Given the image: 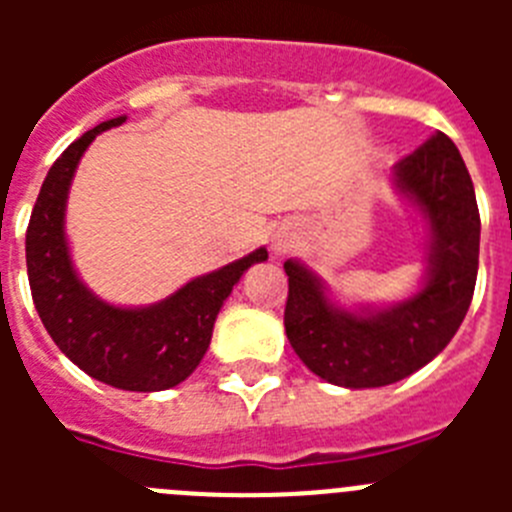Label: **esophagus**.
<instances>
[{"label":"esophagus","instance_id":"obj_1","mask_svg":"<svg viewBox=\"0 0 512 512\" xmlns=\"http://www.w3.org/2000/svg\"><path fill=\"white\" fill-rule=\"evenodd\" d=\"M295 238L297 235L292 233L289 228H279L277 233H274V238H271V248H274V253H279V256H282V253H287L289 248L295 246Z\"/></svg>","mask_w":512,"mask_h":512}]
</instances>
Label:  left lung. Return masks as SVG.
Returning <instances> with one entry per match:
<instances>
[{
	"label": "left lung",
	"instance_id": "obj_1",
	"mask_svg": "<svg viewBox=\"0 0 512 512\" xmlns=\"http://www.w3.org/2000/svg\"><path fill=\"white\" fill-rule=\"evenodd\" d=\"M390 179L425 230L423 277L413 295L346 307L305 261H284L289 343L312 374L346 390L395 384L436 359L456 336L477 284V197L454 140L436 133L392 166Z\"/></svg>",
	"mask_w": 512,
	"mask_h": 512
}]
</instances>
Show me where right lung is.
<instances>
[{
    "label": "right lung",
    "instance_id": "1",
    "mask_svg": "<svg viewBox=\"0 0 512 512\" xmlns=\"http://www.w3.org/2000/svg\"><path fill=\"white\" fill-rule=\"evenodd\" d=\"M128 115L99 122L74 140L40 187L25 235L27 279L48 336L81 372L128 392H161L182 384L207 354L217 312L266 248L189 279L153 305H112L84 284L71 259L66 202L81 156L104 130Z\"/></svg>",
    "mask_w": 512,
    "mask_h": 512
}]
</instances>
